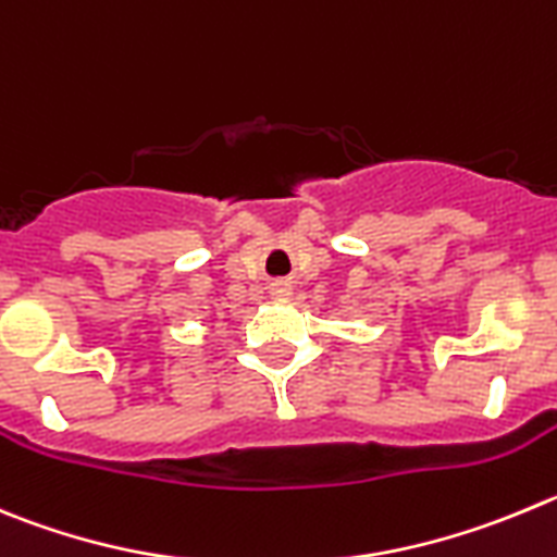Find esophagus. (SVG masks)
Segmentation results:
<instances>
[{"label": "esophagus", "instance_id": "esophagus-1", "mask_svg": "<svg viewBox=\"0 0 557 557\" xmlns=\"http://www.w3.org/2000/svg\"><path fill=\"white\" fill-rule=\"evenodd\" d=\"M269 296H272V299H288L290 280H274V283L269 285Z\"/></svg>", "mask_w": 557, "mask_h": 557}]
</instances>
